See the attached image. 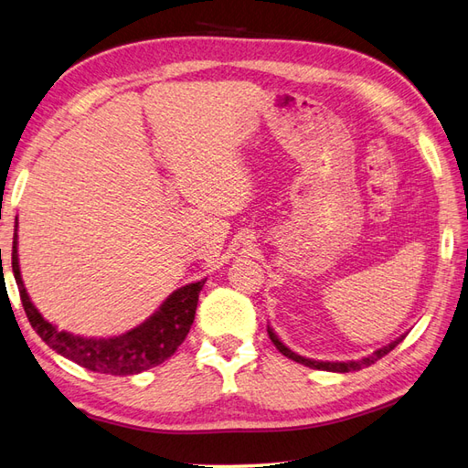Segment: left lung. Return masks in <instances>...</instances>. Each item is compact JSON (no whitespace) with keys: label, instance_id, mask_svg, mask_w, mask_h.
I'll use <instances>...</instances> for the list:
<instances>
[{"label":"left lung","instance_id":"left-lung-1","mask_svg":"<svg viewBox=\"0 0 468 468\" xmlns=\"http://www.w3.org/2000/svg\"><path fill=\"white\" fill-rule=\"evenodd\" d=\"M267 333H269V339L273 341V345L277 346L279 349V353H283L285 356H289V358H292V361L295 363H301V365H305V367H311V368H319V371H333V373H351V371H358V368H365V367H371L373 363H377L378 358L381 356H385L387 353H390L395 349V346L403 341V336H400V339H397V341H393L390 345H387V346H383V349H378V351H375L373 355H368V356H365V358H361V361H346V363H331V361H313V358H305V356H301V355H297V353H292L291 349H287V346L279 341V336L273 333V329L271 327H267Z\"/></svg>","mask_w":468,"mask_h":468}]
</instances>
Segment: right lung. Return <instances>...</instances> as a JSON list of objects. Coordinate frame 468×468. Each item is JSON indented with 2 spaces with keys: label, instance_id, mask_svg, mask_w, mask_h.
<instances>
[{
  "label": "right lung",
  "instance_id": "add662e5",
  "mask_svg": "<svg viewBox=\"0 0 468 468\" xmlns=\"http://www.w3.org/2000/svg\"><path fill=\"white\" fill-rule=\"evenodd\" d=\"M12 269L19 289L21 305H24L29 324L41 336V341H46V345H49L61 356L90 368L93 373L115 377L144 373L147 368L167 361L177 351V346L185 341L191 329L199 292L205 281H207L201 279L197 283L173 291L159 311L132 331L112 336V339H83V336L58 331L49 321L41 317L34 303L29 301L17 263V219L12 249Z\"/></svg>",
  "mask_w": 468,
  "mask_h": 468
}]
</instances>
